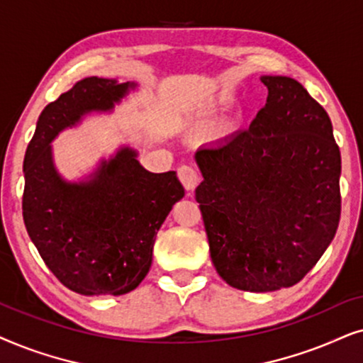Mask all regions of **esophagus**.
<instances>
[{
  "label": "esophagus",
  "instance_id": "esophagus-1",
  "mask_svg": "<svg viewBox=\"0 0 363 363\" xmlns=\"http://www.w3.org/2000/svg\"><path fill=\"white\" fill-rule=\"evenodd\" d=\"M179 181L182 182V186L186 187L187 191H192L194 187L199 184V174L192 166H187V164H182L181 167L177 169Z\"/></svg>",
  "mask_w": 363,
  "mask_h": 363
}]
</instances>
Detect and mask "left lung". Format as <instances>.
Returning <instances> with one entry per match:
<instances>
[{"label": "left lung", "mask_w": 363, "mask_h": 363, "mask_svg": "<svg viewBox=\"0 0 363 363\" xmlns=\"http://www.w3.org/2000/svg\"><path fill=\"white\" fill-rule=\"evenodd\" d=\"M267 103L247 129L196 152L214 267L247 292L292 287L340 220V149L327 111L301 83L264 76Z\"/></svg>", "instance_id": "left-lung-1"}]
</instances>
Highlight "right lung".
Masks as SVG:
<instances>
[{"label":"right lung","instance_id":"right-lung-1","mask_svg":"<svg viewBox=\"0 0 363 363\" xmlns=\"http://www.w3.org/2000/svg\"><path fill=\"white\" fill-rule=\"evenodd\" d=\"M134 88L84 77L43 109L24 156L23 219L48 269L81 296H123L152 262L159 227L184 187L169 171L154 174L124 147L86 182L62 181L50 143L91 111L113 109Z\"/></svg>","mask_w":363,"mask_h":363}]
</instances>
